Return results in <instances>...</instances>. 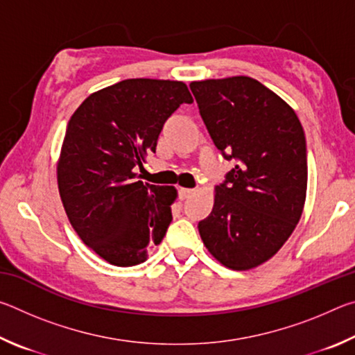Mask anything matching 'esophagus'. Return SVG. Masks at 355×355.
I'll return each mask as SVG.
<instances>
[{"mask_svg":"<svg viewBox=\"0 0 355 355\" xmlns=\"http://www.w3.org/2000/svg\"><path fill=\"white\" fill-rule=\"evenodd\" d=\"M194 192H196L194 189H189V188H180V189H178V196H180V199L184 200V199H188L189 196L194 194Z\"/></svg>","mask_w":355,"mask_h":355,"instance_id":"obj_1","label":"esophagus"}]
</instances>
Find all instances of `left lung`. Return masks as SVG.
Wrapping results in <instances>:
<instances>
[{"label": "left lung", "mask_w": 355, "mask_h": 355, "mask_svg": "<svg viewBox=\"0 0 355 355\" xmlns=\"http://www.w3.org/2000/svg\"><path fill=\"white\" fill-rule=\"evenodd\" d=\"M214 146L238 164L216 186L199 222L203 244L224 266L268 261L296 228L307 194V147L296 112L249 76L189 84Z\"/></svg>", "instance_id": "8db88e82"}]
</instances>
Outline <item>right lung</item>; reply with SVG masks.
<instances>
[{"instance_id":"add662e5","label":"right lung","mask_w":355,"mask_h":355,"mask_svg":"<svg viewBox=\"0 0 355 355\" xmlns=\"http://www.w3.org/2000/svg\"><path fill=\"white\" fill-rule=\"evenodd\" d=\"M182 103H192L184 83L133 78L89 95L69 120L59 194L81 241L114 266L146 261L171 224L177 189L142 183L137 169Z\"/></svg>"}]
</instances>
